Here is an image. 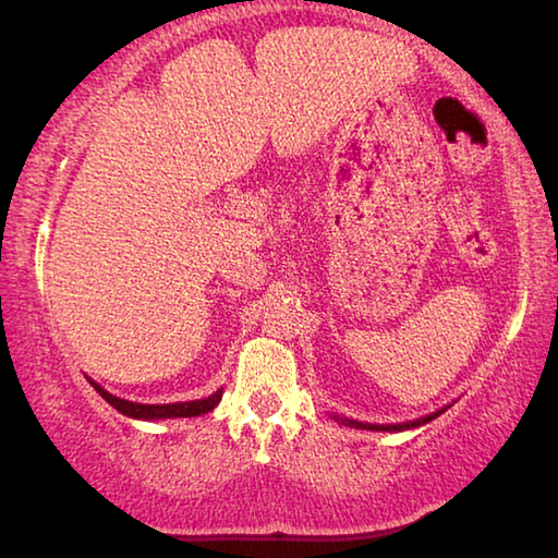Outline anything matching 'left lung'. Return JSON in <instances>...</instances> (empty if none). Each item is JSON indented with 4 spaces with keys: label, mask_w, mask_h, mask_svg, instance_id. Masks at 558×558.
Masks as SVG:
<instances>
[{
    "label": "left lung",
    "mask_w": 558,
    "mask_h": 558,
    "mask_svg": "<svg viewBox=\"0 0 558 558\" xmlns=\"http://www.w3.org/2000/svg\"><path fill=\"white\" fill-rule=\"evenodd\" d=\"M440 413V411H438ZM438 413L426 415V418H418V421H411V423H401V426H369V423H356V421H349L352 426L356 428H369V430H405V428H415V426H423V423H428L430 418H436Z\"/></svg>",
    "instance_id": "8db88e82"
}]
</instances>
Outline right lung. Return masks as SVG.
Here are the masks:
<instances>
[{
  "label": "right lung",
  "mask_w": 558,
  "mask_h": 558,
  "mask_svg": "<svg viewBox=\"0 0 558 558\" xmlns=\"http://www.w3.org/2000/svg\"><path fill=\"white\" fill-rule=\"evenodd\" d=\"M93 389H96L102 396V399H106L112 405V409H118L120 413H125V415H132V418H143V421H155V418H192V415L209 413V411L216 409V405H219L221 393H223V391H216V393L209 396V399H202V401L149 405V403H132V401H125V399H118V396H112L106 389H100L98 384H93Z\"/></svg>",
  "instance_id": "1"
}]
</instances>
